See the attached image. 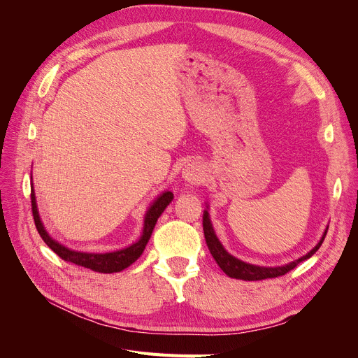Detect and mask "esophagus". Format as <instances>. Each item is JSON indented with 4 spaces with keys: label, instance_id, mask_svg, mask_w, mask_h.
I'll list each match as a JSON object with an SVG mask.
<instances>
[{
    "label": "esophagus",
    "instance_id": "esophagus-1",
    "mask_svg": "<svg viewBox=\"0 0 358 358\" xmlns=\"http://www.w3.org/2000/svg\"><path fill=\"white\" fill-rule=\"evenodd\" d=\"M182 178L189 183H200L204 178V173H203V169L200 164L192 162V164H187L185 167H183Z\"/></svg>",
    "mask_w": 358,
    "mask_h": 358
}]
</instances>
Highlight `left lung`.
<instances>
[{"label":"left lung","mask_w":358,"mask_h":358,"mask_svg":"<svg viewBox=\"0 0 358 358\" xmlns=\"http://www.w3.org/2000/svg\"><path fill=\"white\" fill-rule=\"evenodd\" d=\"M209 204H206V209L203 213V231H204V239L206 243H208L209 251L212 254V257L215 258V262L218 263V266L222 268V272L234 279H242V280H263V279H268V278H278V276H282L285 273H288L289 270L294 268L297 264H300L301 262H305V259L310 258L313 254H315L320 246L324 242V237L327 234V229L324 231L321 241L317 243V246L310 249V251L303 255L294 262H291L288 264L284 266H276V267H266V266H257V264H251V263H246L242 262V259L233 257L231 254L227 252V249L222 246V243L220 242L218 237L215 234L213 230V225L210 221V216H209Z\"/></svg>","instance_id":"left-lung-1"}]
</instances>
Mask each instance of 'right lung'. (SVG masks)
<instances>
[{
  "label": "right lung",
  "mask_w": 358,
  "mask_h": 358,
  "mask_svg": "<svg viewBox=\"0 0 358 358\" xmlns=\"http://www.w3.org/2000/svg\"><path fill=\"white\" fill-rule=\"evenodd\" d=\"M173 200V192L166 191L162 192L158 199L149 206V209L146 210L145 215V222H143V231L140 239L134 242L133 245H129L124 249H119V251L113 252H103V254H96V252H83V251H74V249H70L67 246L61 245L58 241L53 239V237L46 231L45 225L41 222L40 213L37 209V201H36V194H34V185H31V206H32V216H34V222L37 227V231L41 236V239L45 241V243L52 249L53 252L59 255L62 259H66L69 263H73L76 266H82L86 268H91L94 272H100V273H116V272H122L124 268L128 266H131L136 259L143 254L145 248L150 239V234L154 231V227L161 216V213L164 212V209L171 203Z\"/></svg>",
  "instance_id": "add662e5"
}]
</instances>
